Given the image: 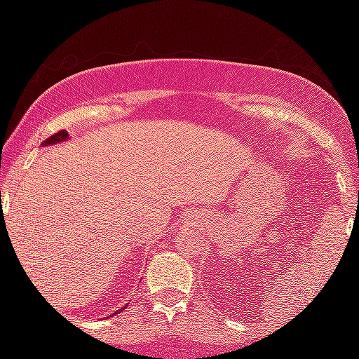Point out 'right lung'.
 <instances>
[{
  "label": "right lung",
  "instance_id": "right-lung-1",
  "mask_svg": "<svg viewBox=\"0 0 359 359\" xmlns=\"http://www.w3.org/2000/svg\"><path fill=\"white\" fill-rule=\"evenodd\" d=\"M65 140H69V133L65 130H62V131H59V133H55V135H52L50 138L48 140H45L43 142V147H48V145H55V143H60V142H65ZM125 309V307H123ZM123 309H119V311H123ZM114 314H116V312H113V314H111L109 317H113Z\"/></svg>",
  "mask_w": 359,
  "mask_h": 359
}]
</instances>
